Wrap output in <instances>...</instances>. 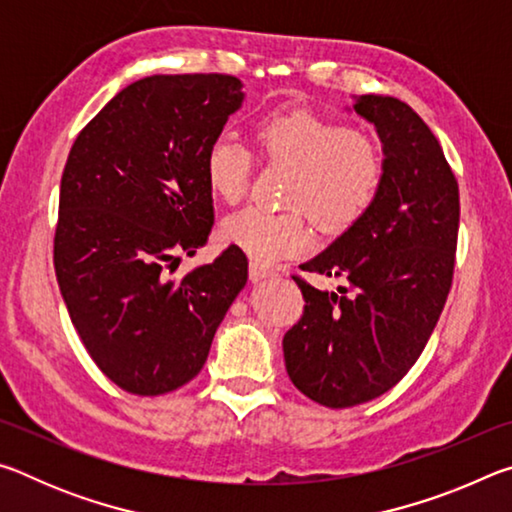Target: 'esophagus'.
Wrapping results in <instances>:
<instances>
[{
	"instance_id": "34e87169",
	"label": "esophagus",
	"mask_w": 512,
	"mask_h": 512,
	"mask_svg": "<svg viewBox=\"0 0 512 512\" xmlns=\"http://www.w3.org/2000/svg\"><path fill=\"white\" fill-rule=\"evenodd\" d=\"M248 275H250V280H253V282H262V280H266V277H271L273 271H271V268L262 266V264H257V262H250Z\"/></svg>"
}]
</instances>
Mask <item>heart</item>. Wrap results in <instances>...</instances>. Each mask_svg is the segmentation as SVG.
I'll list each match as a JSON object with an SVG mask.
<instances>
[{
  "mask_svg": "<svg viewBox=\"0 0 512 512\" xmlns=\"http://www.w3.org/2000/svg\"><path fill=\"white\" fill-rule=\"evenodd\" d=\"M257 155L293 167L284 196L287 212L244 207L228 214L221 235L255 262L298 255L311 244L308 212L329 235L350 230L375 205L384 185V158L375 142L339 121L311 110H273L253 126ZM205 178L225 203L244 198L253 155L232 135H216L205 151Z\"/></svg>",
  "mask_w": 512,
  "mask_h": 512,
  "instance_id": "b5f03b06",
  "label": "heart"
}]
</instances>
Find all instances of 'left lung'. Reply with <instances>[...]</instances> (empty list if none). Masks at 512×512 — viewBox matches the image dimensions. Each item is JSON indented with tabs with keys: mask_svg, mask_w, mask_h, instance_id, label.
I'll list each match as a JSON object with an SVG mask.
<instances>
[{
	"mask_svg": "<svg viewBox=\"0 0 512 512\" xmlns=\"http://www.w3.org/2000/svg\"><path fill=\"white\" fill-rule=\"evenodd\" d=\"M354 110L384 144V185L359 223L300 266L345 287L293 275L305 309L282 341L293 386L327 409L375 400L418 361L452 289L461 216L454 171L411 106L366 94Z\"/></svg>",
	"mask_w": 512,
	"mask_h": 512,
	"instance_id": "1",
	"label": "left lung"
}]
</instances>
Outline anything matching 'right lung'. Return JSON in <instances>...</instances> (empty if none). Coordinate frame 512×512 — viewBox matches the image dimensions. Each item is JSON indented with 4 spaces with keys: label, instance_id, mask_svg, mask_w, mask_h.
<instances>
[{
    "label": "right lung",
    "instance_id": "1",
    "mask_svg": "<svg viewBox=\"0 0 512 512\" xmlns=\"http://www.w3.org/2000/svg\"><path fill=\"white\" fill-rule=\"evenodd\" d=\"M241 101L230 74L146 76L108 101L67 155L58 287L92 361L126 393L153 397L192 381L246 287L248 259L232 246L171 277L212 230L205 151Z\"/></svg>",
    "mask_w": 512,
    "mask_h": 512
}]
</instances>
